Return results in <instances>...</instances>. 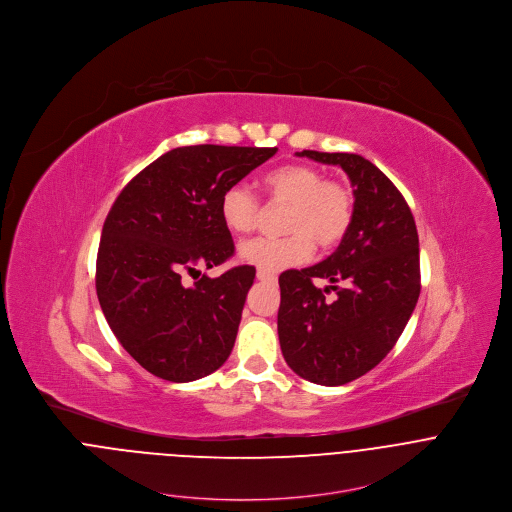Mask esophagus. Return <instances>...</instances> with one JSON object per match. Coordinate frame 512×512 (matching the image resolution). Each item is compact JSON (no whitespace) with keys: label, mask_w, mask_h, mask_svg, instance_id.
<instances>
[{"label":"esophagus","mask_w":512,"mask_h":512,"mask_svg":"<svg viewBox=\"0 0 512 512\" xmlns=\"http://www.w3.org/2000/svg\"><path fill=\"white\" fill-rule=\"evenodd\" d=\"M256 278H258L260 282H274V280H276V276H274V274L264 272V270H258V272H256Z\"/></svg>","instance_id":"1"}]
</instances>
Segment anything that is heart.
I'll list each match as a JSON object with an SVG mask.
<instances>
[{
    "label": "heart",
    "instance_id": "obj_1",
    "mask_svg": "<svg viewBox=\"0 0 512 512\" xmlns=\"http://www.w3.org/2000/svg\"><path fill=\"white\" fill-rule=\"evenodd\" d=\"M262 191L272 203L286 205L282 238H256L238 248L240 260L264 272H280L305 262L319 248L337 246L351 228L355 203L351 191L305 163H286L266 171ZM260 213L258 197L246 185H230L220 197V219L236 236L250 234Z\"/></svg>",
    "mask_w": 512,
    "mask_h": 512
}]
</instances>
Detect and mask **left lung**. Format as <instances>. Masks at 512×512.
I'll use <instances>...</instances> for the list:
<instances>
[{"instance_id":"obj_1","label":"left lung","mask_w":512,"mask_h":512,"mask_svg":"<svg viewBox=\"0 0 512 512\" xmlns=\"http://www.w3.org/2000/svg\"><path fill=\"white\" fill-rule=\"evenodd\" d=\"M295 155L339 165L351 179L355 213L327 260L280 276V347L301 378L341 386L392 351L418 303V230L402 193L363 155L311 149ZM315 279L332 286L321 291ZM331 291L333 300L326 297Z\"/></svg>"}]
</instances>
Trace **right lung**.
I'll return each mask as SVG.
<instances>
[{
    "label": "right lung",
    "mask_w": 512,
    "mask_h": 512,
    "mask_svg": "<svg viewBox=\"0 0 512 512\" xmlns=\"http://www.w3.org/2000/svg\"><path fill=\"white\" fill-rule=\"evenodd\" d=\"M278 147L185 146L149 163L102 226L96 293L120 345L169 382H191L228 359L254 266L201 274L234 254L220 197ZM200 280L187 287L182 276Z\"/></svg>",
    "instance_id": "add662e5"
}]
</instances>
